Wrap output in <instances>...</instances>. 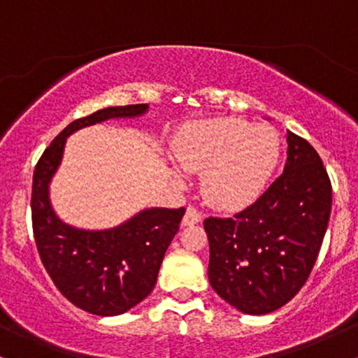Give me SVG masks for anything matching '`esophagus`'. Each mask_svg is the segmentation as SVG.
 <instances>
[{
	"mask_svg": "<svg viewBox=\"0 0 358 358\" xmlns=\"http://www.w3.org/2000/svg\"><path fill=\"white\" fill-rule=\"evenodd\" d=\"M199 222H202V213L196 210L195 207H188L187 212H185V215H183L182 224L183 225H195V224H199Z\"/></svg>",
	"mask_w": 358,
	"mask_h": 358,
	"instance_id": "1",
	"label": "esophagus"
}]
</instances>
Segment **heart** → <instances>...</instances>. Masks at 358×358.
Instances as JSON below:
<instances>
[{"mask_svg": "<svg viewBox=\"0 0 358 358\" xmlns=\"http://www.w3.org/2000/svg\"><path fill=\"white\" fill-rule=\"evenodd\" d=\"M173 155L185 170L203 173L208 203L237 210L256 199L276 168L279 136L273 127L241 119H205L176 134Z\"/></svg>", "mask_w": 358, "mask_h": 358, "instance_id": "b5f03b06", "label": "heart"}]
</instances>
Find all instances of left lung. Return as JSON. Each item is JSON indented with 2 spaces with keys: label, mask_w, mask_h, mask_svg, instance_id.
<instances>
[{
  "label": "left lung",
  "mask_w": 358,
  "mask_h": 358,
  "mask_svg": "<svg viewBox=\"0 0 358 358\" xmlns=\"http://www.w3.org/2000/svg\"><path fill=\"white\" fill-rule=\"evenodd\" d=\"M286 143L285 171L256 202L203 220L210 285L242 313H271L296 296L330 220L331 182L322 158L291 131Z\"/></svg>",
  "instance_id": "8db88e82"
}]
</instances>
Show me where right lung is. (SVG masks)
Returning <instances> with one entry per match:
<instances>
[{"label": "right lung", "mask_w": 358, "mask_h": 358, "mask_svg": "<svg viewBox=\"0 0 358 358\" xmlns=\"http://www.w3.org/2000/svg\"><path fill=\"white\" fill-rule=\"evenodd\" d=\"M146 109V104L116 106L76 119L43 151L34 171L31 225L40 259L57 289L92 315L126 313L153 291L185 207L148 208L110 231H79L53 213L48 182L69 134L110 117L141 116Z\"/></svg>", "instance_id": "1"}]
</instances>
